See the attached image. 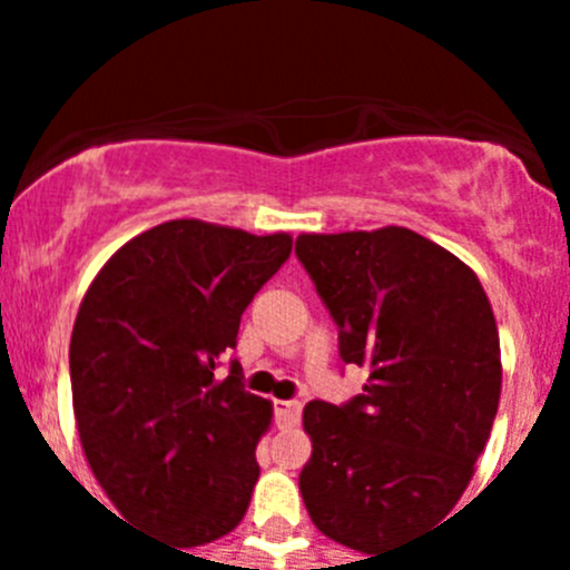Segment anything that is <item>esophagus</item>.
Instances as JSON below:
<instances>
[{
	"mask_svg": "<svg viewBox=\"0 0 570 570\" xmlns=\"http://www.w3.org/2000/svg\"><path fill=\"white\" fill-rule=\"evenodd\" d=\"M274 414L279 425H296L302 414V402L296 400H276L274 402Z\"/></svg>",
	"mask_w": 570,
	"mask_h": 570,
	"instance_id": "34e87169",
	"label": "esophagus"
}]
</instances>
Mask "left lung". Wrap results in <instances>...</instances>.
Segmentation results:
<instances>
[{
	"instance_id": "1",
	"label": "left lung",
	"mask_w": 570,
	"mask_h": 570,
	"mask_svg": "<svg viewBox=\"0 0 570 570\" xmlns=\"http://www.w3.org/2000/svg\"><path fill=\"white\" fill-rule=\"evenodd\" d=\"M296 259L342 362L367 371L342 405H305L302 500L325 537L380 553L436 525L471 482L500 405L491 302L471 268L407 228L302 234Z\"/></svg>"
}]
</instances>
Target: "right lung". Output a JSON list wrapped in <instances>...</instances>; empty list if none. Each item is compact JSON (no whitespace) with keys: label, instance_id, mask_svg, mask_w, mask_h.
<instances>
[{"label":"right lung","instance_id":"right-lung-1","mask_svg":"<svg viewBox=\"0 0 570 570\" xmlns=\"http://www.w3.org/2000/svg\"><path fill=\"white\" fill-rule=\"evenodd\" d=\"M291 236L174 219L108 259L79 305L70 391L90 471L116 511L179 548L239 525L271 402L230 360L239 320Z\"/></svg>","mask_w":570,"mask_h":570}]
</instances>
